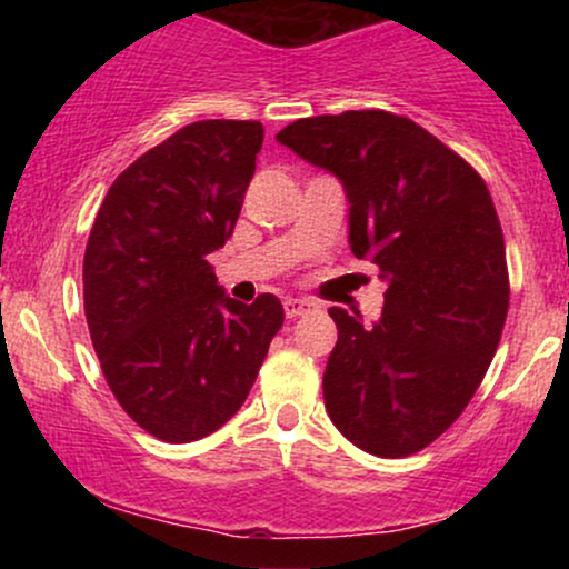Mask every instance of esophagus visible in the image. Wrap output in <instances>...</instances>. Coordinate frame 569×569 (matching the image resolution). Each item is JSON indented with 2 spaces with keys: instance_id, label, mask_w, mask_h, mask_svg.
Returning <instances> with one entry per match:
<instances>
[{
  "instance_id": "34e87169",
  "label": "esophagus",
  "mask_w": 569,
  "mask_h": 569,
  "mask_svg": "<svg viewBox=\"0 0 569 569\" xmlns=\"http://www.w3.org/2000/svg\"><path fill=\"white\" fill-rule=\"evenodd\" d=\"M283 310H286V318H299L305 316V312L316 310V302H310V299H286L283 302Z\"/></svg>"
}]
</instances>
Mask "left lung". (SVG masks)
<instances>
[{"mask_svg": "<svg viewBox=\"0 0 569 569\" xmlns=\"http://www.w3.org/2000/svg\"><path fill=\"white\" fill-rule=\"evenodd\" d=\"M276 139L342 181L350 251L388 283L375 326L329 310L326 411L363 452H420L468 407L506 323V243L485 179L382 109L305 117Z\"/></svg>", "mask_w": 569, "mask_h": 569, "instance_id": "8db88e82", "label": "left lung"}]
</instances>
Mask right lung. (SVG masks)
Masks as SVG:
<instances>
[{"label": "right lung", "instance_id": "right-lung-1", "mask_svg": "<svg viewBox=\"0 0 569 569\" xmlns=\"http://www.w3.org/2000/svg\"><path fill=\"white\" fill-rule=\"evenodd\" d=\"M257 120H202L141 154L98 208L82 286L101 371L130 420L187 443L243 407L283 305L227 297L208 253L227 243L257 171Z\"/></svg>", "mask_w": 569, "mask_h": 569}]
</instances>
